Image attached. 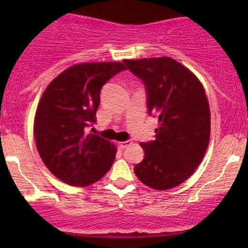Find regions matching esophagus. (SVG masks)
<instances>
[{
  "instance_id": "1",
  "label": "esophagus",
  "mask_w": 248,
  "mask_h": 248,
  "mask_svg": "<svg viewBox=\"0 0 248 248\" xmlns=\"http://www.w3.org/2000/svg\"><path fill=\"white\" fill-rule=\"evenodd\" d=\"M130 143H132V142H130V141H128V140H127V141H122V142H120V143H119V147H120L121 149H124V148L129 146Z\"/></svg>"
}]
</instances>
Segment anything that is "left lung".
I'll return each instance as SVG.
<instances>
[{
	"mask_svg": "<svg viewBox=\"0 0 248 248\" xmlns=\"http://www.w3.org/2000/svg\"><path fill=\"white\" fill-rule=\"evenodd\" d=\"M124 62L143 81L148 113L160 124L155 140L141 143L144 158L134 172L152 189H171L186 181L205 155L211 126L205 91L191 71L170 57Z\"/></svg>",
	"mask_w": 248,
	"mask_h": 248,
	"instance_id": "obj_1",
	"label": "left lung"
}]
</instances>
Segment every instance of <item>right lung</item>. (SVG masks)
I'll use <instances>...</instances> for the list:
<instances>
[{"label":"right lung","mask_w":248,"mask_h":248,"mask_svg":"<svg viewBox=\"0 0 248 248\" xmlns=\"http://www.w3.org/2000/svg\"><path fill=\"white\" fill-rule=\"evenodd\" d=\"M126 70L121 62L76 64L50 82L37 106L33 134L37 150L57 178L87 186L105 176L116 148L99 135L86 134L95 124L101 87Z\"/></svg>","instance_id":"1"}]
</instances>
